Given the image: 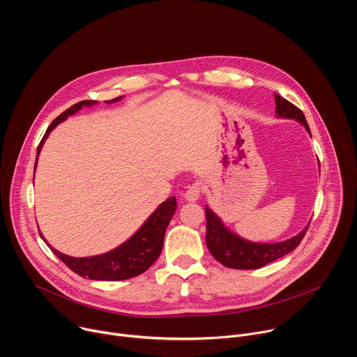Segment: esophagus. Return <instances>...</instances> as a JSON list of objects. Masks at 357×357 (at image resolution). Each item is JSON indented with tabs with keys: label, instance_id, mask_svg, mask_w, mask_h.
<instances>
[{
	"label": "esophagus",
	"instance_id": "obj_1",
	"mask_svg": "<svg viewBox=\"0 0 357 357\" xmlns=\"http://www.w3.org/2000/svg\"><path fill=\"white\" fill-rule=\"evenodd\" d=\"M202 190H203L202 182L196 181V182H193L190 186H188L186 192L183 193V197H185V200H188V202H196V200L200 197Z\"/></svg>",
	"mask_w": 357,
	"mask_h": 357
}]
</instances>
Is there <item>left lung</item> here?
Listing matches in <instances>:
<instances>
[{
  "instance_id": "1",
  "label": "left lung",
  "mask_w": 357,
  "mask_h": 357,
  "mask_svg": "<svg viewBox=\"0 0 357 357\" xmlns=\"http://www.w3.org/2000/svg\"><path fill=\"white\" fill-rule=\"evenodd\" d=\"M275 113L278 117L291 119L301 123L307 131L311 134L310 126L305 120L303 113L289 103L288 100L275 94ZM206 212V245L212 256L225 267L237 268V270H256L273 263L285 254L291 252L308 230V226L295 237H291L281 243H252L241 238L240 236L230 231L220 218L209 209L205 208Z\"/></svg>"
}]
</instances>
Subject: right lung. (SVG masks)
I'll list each match as a JSON object with an SVG mask.
<instances>
[{
  "instance_id": "1",
  "label": "right lung",
  "mask_w": 357,
  "mask_h": 357,
  "mask_svg": "<svg viewBox=\"0 0 357 357\" xmlns=\"http://www.w3.org/2000/svg\"><path fill=\"white\" fill-rule=\"evenodd\" d=\"M123 97H116L113 100L106 101V103L112 105L114 101H120ZM97 101L94 100H83L79 103L73 105L70 109L63 112L61 116H58L52 124H50L38 145L36 149V162L38 155L42 149V145L47 135L50 134L59 123L65 121L69 116H73L84 106H93ZM35 162V169H36ZM176 211V199L175 196L168 197L164 203L155 209L144 225L121 245L117 248H113L112 251H107L105 254H98V256L93 257H70L66 254L58 251L50 245L45 237L40 234L42 240L54 251L55 256L63 261L73 273L79 274L83 278L89 280H97V281H121L128 280L132 277H137L146 271L155 260L160 257L162 245H164V236L167 231V227Z\"/></svg>"
}]
</instances>
